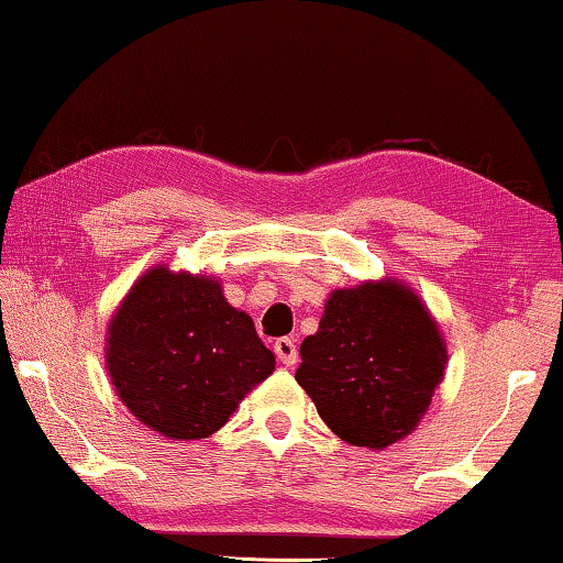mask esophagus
I'll use <instances>...</instances> for the list:
<instances>
[{
	"label": "esophagus",
	"mask_w": 563,
	"mask_h": 563,
	"mask_svg": "<svg viewBox=\"0 0 563 563\" xmlns=\"http://www.w3.org/2000/svg\"><path fill=\"white\" fill-rule=\"evenodd\" d=\"M274 353L284 365H287V368H291V365L297 363V345H295V340H291V338L276 340L274 342Z\"/></svg>",
	"instance_id": "1"
}]
</instances>
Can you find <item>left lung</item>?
Masks as SVG:
<instances>
[{
  "label": "left lung",
  "mask_w": 563,
  "mask_h": 563,
  "mask_svg": "<svg viewBox=\"0 0 563 563\" xmlns=\"http://www.w3.org/2000/svg\"><path fill=\"white\" fill-rule=\"evenodd\" d=\"M297 383L322 421L353 446L409 437L444 378L446 342L421 297L398 279L330 291L299 347Z\"/></svg>",
  "instance_id": "8db88e82"
}]
</instances>
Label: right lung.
Segmentation results:
<instances>
[{"label":"right lung","instance_id":"1","mask_svg":"<svg viewBox=\"0 0 563 563\" xmlns=\"http://www.w3.org/2000/svg\"><path fill=\"white\" fill-rule=\"evenodd\" d=\"M254 320L213 274L146 268L106 332V371L129 411L175 442L206 439L274 373Z\"/></svg>","mask_w":563,"mask_h":563}]
</instances>
